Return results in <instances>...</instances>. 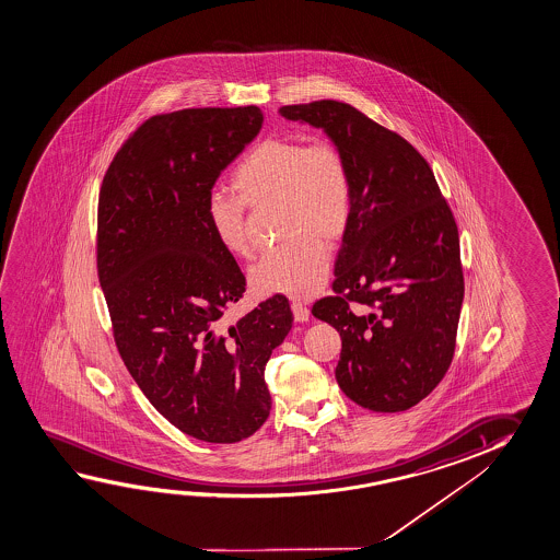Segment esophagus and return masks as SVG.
Wrapping results in <instances>:
<instances>
[{
  "label": "esophagus",
  "instance_id": "esophagus-1",
  "mask_svg": "<svg viewBox=\"0 0 560 560\" xmlns=\"http://www.w3.org/2000/svg\"><path fill=\"white\" fill-rule=\"evenodd\" d=\"M293 311V319L298 320V323H305V320H310V310L300 302L292 303Z\"/></svg>",
  "mask_w": 560,
  "mask_h": 560
}]
</instances>
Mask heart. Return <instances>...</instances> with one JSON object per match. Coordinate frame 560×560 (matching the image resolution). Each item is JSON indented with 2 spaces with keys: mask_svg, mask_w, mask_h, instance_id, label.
<instances>
[{
  "mask_svg": "<svg viewBox=\"0 0 560 560\" xmlns=\"http://www.w3.org/2000/svg\"><path fill=\"white\" fill-rule=\"evenodd\" d=\"M231 187L237 196H208L206 220L213 237L235 257L253 255L245 206L280 208L278 225L285 241L250 270L255 290L300 300L319 292L329 275L327 243L342 240L352 213V175L337 143L268 138L240 161Z\"/></svg>",
  "mask_w": 560,
  "mask_h": 560,
  "instance_id": "b5f03b06",
  "label": "heart"
}]
</instances>
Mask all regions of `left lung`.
Segmentation results:
<instances>
[{
    "instance_id": "8db88e82",
    "label": "left lung",
    "mask_w": 560,
    "mask_h": 560,
    "mask_svg": "<svg viewBox=\"0 0 560 560\" xmlns=\"http://www.w3.org/2000/svg\"><path fill=\"white\" fill-rule=\"evenodd\" d=\"M280 115L323 128L352 175L335 295L311 310L342 340L338 385L364 409H410L444 380L455 352L465 284L452 210L428 161L352 105L325 98ZM350 302L369 311L355 316Z\"/></svg>"
}]
</instances>
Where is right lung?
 <instances>
[{
  "label": "right lung",
  "instance_id": "1",
  "mask_svg": "<svg viewBox=\"0 0 560 560\" xmlns=\"http://www.w3.org/2000/svg\"><path fill=\"white\" fill-rule=\"evenodd\" d=\"M260 126L253 105L151 116L116 151L98 192L97 275L116 348L161 417L210 444L265 424V365L293 323L276 293L222 325L247 284L213 237L206 200Z\"/></svg>",
  "mask_w": 560,
  "mask_h": 560
}]
</instances>
